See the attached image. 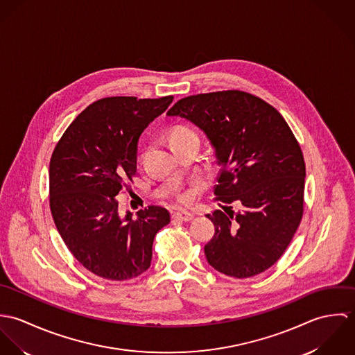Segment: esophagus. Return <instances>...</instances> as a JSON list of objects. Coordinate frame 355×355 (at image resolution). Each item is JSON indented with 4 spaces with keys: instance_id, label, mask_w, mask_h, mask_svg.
<instances>
[{
    "instance_id": "obj_1",
    "label": "esophagus",
    "mask_w": 355,
    "mask_h": 355,
    "mask_svg": "<svg viewBox=\"0 0 355 355\" xmlns=\"http://www.w3.org/2000/svg\"><path fill=\"white\" fill-rule=\"evenodd\" d=\"M172 217L176 220H180V221H191L194 218V216L189 211H176V213H173Z\"/></svg>"
}]
</instances>
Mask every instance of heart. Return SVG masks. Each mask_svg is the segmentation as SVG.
I'll use <instances>...</instances> for the list:
<instances>
[{
  "mask_svg": "<svg viewBox=\"0 0 355 355\" xmlns=\"http://www.w3.org/2000/svg\"><path fill=\"white\" fill-rule=\"evenodd\" d=\"M187 137H198L196 130L189 127V125H176L175 128H172V131L169 132V142L171 145L183 139V138H187ZM175 201L180 205H186V203L191 201V194L187 193V191H183V193H178L175 196Z\"/></svg>",
  "mask_w": 355,
  "mask_h": 355,
  "instance_id": "1",
  "label": "heart"
}]
</instances>
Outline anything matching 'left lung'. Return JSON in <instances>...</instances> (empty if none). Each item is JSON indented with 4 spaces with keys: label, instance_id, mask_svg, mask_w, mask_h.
I'll list each match as a JSON object with an SVG mask.
<instances>
[{
    "label": "left lung",
    "instance_id": "left-lung-1",
    "mask_svg": "<svg viewBox=\"0 0 355 355\" xmlns=\"http://www.w3.org/2000/svg\"><path fill=\"white\" fill-rule=\"evenodd\" d=\"M166 114L198 125L221 166L213 193L224 211L207 214L216 227L205 245L207 262L236 279L265 272L287 250L304 216L306 166L290 125L270 103L241 90L190 96Z\"/></svg>",
    "mask_w": 355,
    "mask_h": 355
}]
</instances>
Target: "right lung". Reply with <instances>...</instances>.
Returning a JSON list of instances; mask_svg holds the SVG:
<instances>
[{
  "label": "right lung",
  "instance_id": "right-lung-1",
  "mask_svg": "<svg viewBox=\"0 0 355 355\" xmlns=\"http://www.w3.org/2000/svg\"><path fill=\"white\" fill-rule=\"evenodd\" d=\"M173 96L106 97L87 106L57 142L49 166V205L57 231L92 273L128 280L152 261L157 232L169 224L165 207L150 205L137 217L119 214L114 200L137 172V144Z\"/></svg>",
  "mask_w": 355,
  "mask_h": 355
}]
</instances>
